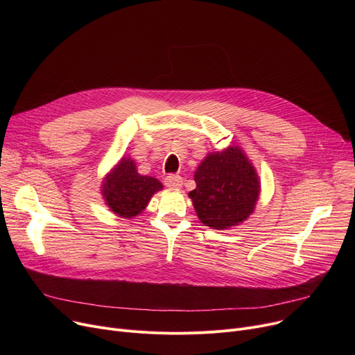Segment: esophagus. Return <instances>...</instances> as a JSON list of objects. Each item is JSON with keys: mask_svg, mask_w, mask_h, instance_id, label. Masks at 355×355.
Here are the masks:
<instances>
[{"mask_svg": "<svg viewBox=\"0 0 355 355\" xmlns=\"http://www.w3.org/2000/svg\"><path fill=\"white\" fill-rule=\"evenodd\" d=\"M164 182L166 187H170V189H181L182 187V178L180 175H168Z\"/></svg>", "mask_w": 355, "mask_h": 355, "instance_id": "esophagus-1", "label": "esophagus"}]
</instances>
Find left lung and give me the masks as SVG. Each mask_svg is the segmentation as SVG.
Instances as JSON below:
<instances>
[{
	"label": "left lung",
	"mask_w": 355,
	"mask_h": 355,
	"mask_svg": "<svg viewBox=\"0 0 355 355\" xmlns=\"http://www.w3.org/2000/svg\"><path fill=\"white\" fill-rule=\"evenodd\" d=\"M194 181L197 187L189 197L202 225L227 230L253 214L260 196V178L239 145L209 153L197 166Z\"/></svg>",
	"instance_id": "left-lung-1"
}]
</instances>
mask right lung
Listing matches in <instances>:
<instances>
[{"instance_id":"1","label":"right lung","mask_w":355,"mask_h":355,"mask_svg":"<svg viewBox=\"0 0 355 355\" xmlns=\"http://www.w3.org/2000/svg\"><path fill=\"white\" fill-rule=\"evenodd\" d=\"M162 189L155 177L138 173L135 159L123 155L103 177L101 194L112 213L122 218H134L144 213L153 196Z\"/></svg>"}]
</instances>
